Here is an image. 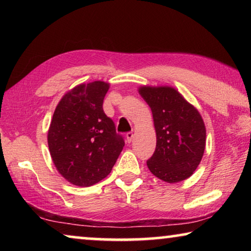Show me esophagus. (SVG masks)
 Segmentation results:
<instances>
[{
	"mask_svg": "<svg viewBox=\"0 0 251 251\" xmlns=\"http://www.w3.org/2000/svg\"><path fill=\"white\" fill-rule=\"evenodd\" d=\"M133 137H134L133 133H131V131H128V133L126 134V141H127V143H130L131 141H133Z\"/></svg>",
	"mask_w": 251,
	"mask_h": 251,
	"instance_id": "esophagus-1",
	"label": "esophagus"
}]
</instances>
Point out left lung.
I'll return each instance as SVG.
<instances>
[{"mask_svg":"<svg viewBox=\"0 0 251 251\" xmlns=\"http://www.w3.org/2000/svg\"><path fill=\"white\" fill-rule=\"evenodd\" d=\"M139 94L150 105L156 129V148L147 160L150 171L167 182L190 177L206 146L201 114L173 87L144 86Z\"/></svg>","mask_w":251,"mask_h":251,"instance_id":"1","label":"left lung"}]
</instances>
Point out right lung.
Here are the masks:
<instances>
[{
  "instance_id": "add662e5",
  "label": "right lung",
  "mask_w": 251,
  "mask_h": 251,
  "mask_svg": "<svg viewBox=\"0 0 251 251\" xmlns=\"http://www.w3.org/2000/svg\"><path fill=\"white\" fill-rule=\"evenodd\" d=\"M109 84H80L59 100L48 143L58 173L73 185L88 187L112 172L125 145L113 120L104 113Z\"/></svg>"
}]
</instances>
